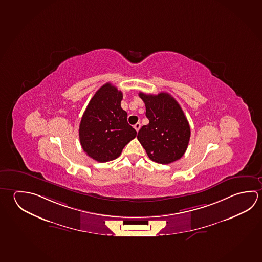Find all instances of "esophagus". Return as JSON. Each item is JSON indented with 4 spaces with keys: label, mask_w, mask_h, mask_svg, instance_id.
<instances>
[{
    "label": "esophagus",
    "mask_w": 262,
    "mask_h": 262,
    "mask_svg": "<svg viewBox=\"0 0 262 262\" xmlns=\"http://www.w3.org/2000/svg\"><path fill=\"white\" fill-rule=\"evenodd\" d=\"M133 127H134V129H136V132H139V129L141 128V123H140V122H137V123L134 125Z\"/></svg>",
    "instance_id": "esophagus-1"
}]
</instances>
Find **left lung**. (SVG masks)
Instances as JSON below:
<instances>
[{"instance_id": "1", "label": "left lung", "mask_w": 262, "mask_h": 262, "mask_svg": "<svg viewBox=\"0 0 262 262\" xmlns=\"http://www.w3.org/2000/svg\"><path fill=\"white\" fill-rule=\"evenodd\" d=\"M145 104L149 124L142 126L137 138L151 160L167 165L179 160L188 148L190 127L182 108L167 93H139Z\"/></svg>"}]
</instances>
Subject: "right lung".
I'll list each match as a JSON object with an SVG mask.
<instances>
[{"label": "right lung", "instance_id": "add662e5", "mask_svg": "<svg viewBox=\"0 0 262 262\" xmlns=\"http://www.w3.org/2000/svg\"><path fill=\"white\" fill-rule=\"evenodd\" d=\"M123 94L111 83L97 90L83 112L79 139L83 151L94 160L105 163L119 157L137 132L128 123L120 106Z\"/></svg>", "mask_w": 262, "mask_h": 262}]
</instances>
